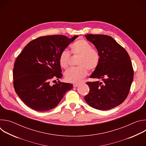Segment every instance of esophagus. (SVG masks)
<instances>
[{
	"instance_id": "esophagus-1",
	"label": "esophagus",
	"mask_w": 146,
	"mask_h": 146,
	"mask_svg": "<svg viewBox=\"0 0 146 146\" xmlns=\"http://www.w3.org/2000/svg\"><path fill=\"white\" fill-rule=\"evenodd\" d=\"M78 86H79L78 84H73V87H77Z\"/></svg>"
}]
</instances>
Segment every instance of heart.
Segmentation results:
<instances>
[{"mask_svg":"<svg viewBox=\"0 0 146 146\" xmlns=\"http://www.w3.org/2000/svg\"><path fill=\"white\" fill-rule=\"evenodd\" d=\"M72 53L75 56H78L76 68L68 70L65 76L67 81L70 82H78L85 77L88 70H94L97 68L100 61V56L97 50L92 48V46L87 41L79 39L70 46ZM70 54L66 50H63L59 57V65L64 69L67 68L70 64Z\"/></svg>","mask_w":146,"mask_h":146,"instance_id":"1","label":"heart"}]
</instances>
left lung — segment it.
<instances>
[{
	"instance_id": "obj_1",
	"label": "left lung",
	"mask_w": 146,
	"mask_h": 146,
	"mask_svg": "<svg viewBox=\"0 0 146 146\" xmlns=\"http://www.w3.org/2000/svg\"><path fill=\"white\" fill-rule=\"evenodd\" d=\"M86 38L99 52V64L90 78L101 80L87 82L90 92L84 97L92 108L107 110L121 104L127 98L133 80L130 57L111 37L105 35H87Z\"/></svg>"
}]
</instances>
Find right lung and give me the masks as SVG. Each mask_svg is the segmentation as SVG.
<instances>
[{
  "mask_svg": "<svg viewBox=\"0 0 146 146\" xmlns=\"http://www.w3.org/2000/svg\"><path fill=\"white\" fill-rule=\"evenodd\" d=\"M78 36L40 37L29 42L18 56L13 69L14 87L28 107L38 111L52 109L73 88V84L59 81L52 85L50 80L62 77L60 54Z\"/></svg>",
  "mask_w": 146,
  "mask_h": 146,
  "instance_id": "obj_1",
  "label": "right lung"
}]
</instances>
